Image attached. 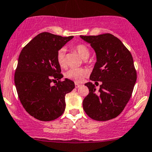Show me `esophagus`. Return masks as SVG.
Returning a JSON list of instances; mask_svg holds the SVG:
<instances>
[{"label":"esophagus","instance_id":"1","mask_svg":"<svg viewBox=\"0 0 152 152\" xmlns=\"http://www.w3.org/2000/svg\"><path fill=\"white\" fill-rule=\"evenodd\" d=\"M80 86H81V85H80V84H79V83H75V87H76V88H79Z\"/></svg>","mask_w":152,"mask_h":152}]
</instances>
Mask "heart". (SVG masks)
<instances>
[{"label": "heart", "mask_w": 152, "mask_h": 152, "mask_svg": "<svg viewBox=\"0 0 152 152\" xmlns=\"http://www.w3.org/2000/svg\"><path fill=\"white\" fill-rule=\"evenodd\" d=\"M73 49L77 52L80 57L83 59H87L90 56V50L84 44H77L73 47ZM57 62L60 67L65 66V50L64 48L60 49L57 53ZM88 72L86 69L77 68V69H70L65 73V77L68 79L72 80L76 83H81L83 81L84 78L88 76Z\"/></svg>", "instance_id": "heart-1"}]
</instances>
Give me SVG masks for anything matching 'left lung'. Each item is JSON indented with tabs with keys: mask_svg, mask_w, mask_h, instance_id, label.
<instances>
[{
	"mask_svg": "<svg viewBox=\"0 0 152 152\" xmlns=\"http://www.w3.org/2000/svg\"><path fill=\"white\" fill-rule=\"evenodd\" d=\"M90 43L96 53V62L90 79L98 84H85L89 94L83 101L87 115L95 121H108L118 116L130 99L137 80V73L131 53L121 41L110 34L80 36Z\"/></svg>",
	"mask_w": 152,
	"mask_h": 152,
	"instance_id": "left-lung-1",
	"label": "left lung"
}]
</instances>
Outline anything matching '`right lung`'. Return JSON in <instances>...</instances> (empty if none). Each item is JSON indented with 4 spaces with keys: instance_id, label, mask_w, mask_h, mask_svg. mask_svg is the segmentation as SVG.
<instances>
[{
    "instance_id": "obj_1",
    "label": "right lung",
    "mask_w": 152,
    "mask_h": 152,
    "mask_svg": "<svg viewBox=\"0 0 152 152\" xmlns=\"http://www.w3.org/2000/svg\"><path fill=\"white\" fill-rule=\"evenodd\" d=\"M74 36L43 32L39 34L22 50L15 74L18 97L31 116L50 121L65 110V95L75 88L68 78L60 81L63 75L57 62V53ZM59 81L54 86L51 83Z\"/></svg>"
}]
</instances>
